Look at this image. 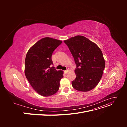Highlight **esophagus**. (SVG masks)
I'll use <instances>...</instances> for the list:
<instances>
[{
	"label": "esophagus",
	"instance_id": "1",
	"mask_svg": "<svg viewBox=\"0 0 127 127\" xmlns=\"http://www.w3.org/2000/svg\"><path fill=\"white\" fill-rule=\"evenodd\" d=\"M69 71V68H67V69L64 71V72H65V74H67L68 73V72Z\"/></svg>",
	"mask_w": 127,
	"mask_h": 127
}]
</instances>
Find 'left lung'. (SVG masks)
Instances as JSON below:
<instances>
[{"mask_svg":"<svg viewBox=\"0 0 127 127\" xmlns=\"http://www.w3.org/2000/svg\"><path fill=\"white\" fill-rule=\"evenodd\" d=\"M74 57L76 78L71 82L75 90L88 92L98 84L105 63L101 49L87 38L77 35L64 41Z\"/></svg>","mask_w":127,"mask_h":127,"instance_id":"8db88e82","label":"left lung"}]
</instances>
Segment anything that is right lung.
Masks as SVG:
<instances>
[{"mask_svg":"<svg viewBox=\"0 0 127 127\" xmlns=\"http://www.w3.org/2000/svg\"><path fill=\"white\" fill-rule=\"evenodd\" d=\"M62 41L44 37L37 41L27 53L25 61V74L33 89L38 94L49 96L57 93L63 71L51 67L55 50Z\"/></svg>","mask_w":127,"mask_h":127,"instance_id":"right-lung-1","label":"right lung"}]
</instances>
